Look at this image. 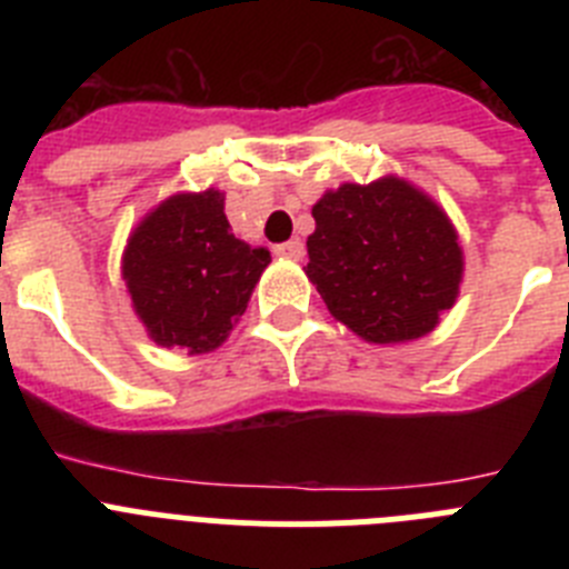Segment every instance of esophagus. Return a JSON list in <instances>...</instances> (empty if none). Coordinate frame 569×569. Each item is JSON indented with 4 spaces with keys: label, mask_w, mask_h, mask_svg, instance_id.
Listing matches in <instances>:
<instances>
[{
    "label": "esophagus",
    "mask_w": 569,
    "mask_h": 569,
    "mask_svg": "<svg viewBox=\"0 0 569 569\" xmlns=\"http://www.w3.org/2000/svg\"><path fill=\"white\" fill-rule=\"evenodd\" d=\"M276 256H284V259H301L305 256V244L299 239H290L284 244H276Z\"/></svg>",
    "instance_id": "34e87169"
}]
</instances>
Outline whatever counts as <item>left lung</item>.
I'll list each match as a JSON object with an SVG mask.
<instances>
[{
  "label": "left lung",
  "mask_w": 569,
  "mask_h": 569,
  "mask_svg": "<svg viewBox=\"0 0 569 569\" xmlns=\"http://www.w3.org/2000/svg\"><path fill=\"white\" fill-rule=\"evenodd\" d=\"M308 279L347 330L370 345L433 333L465 279V250L433 196L401 176L345 182L313 204Z\"/></svg>",
  "instance_id": "1"
}]
</instances>
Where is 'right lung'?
Masks as SVG:
<instances>
[{
    "label": "right lung",
    "mask_w": 569,
    "mask_h": 569,
    "mask_svg": "<svg viewBox=\"0 0 569 569\" xmlns=\"http://www.w3.org/2000/svg\"><path fill=\"white\" fill-rule=\"evenodd\" d=\"M270 264L268 248L230 233L224 193H173L128 236L122 279L150 339L188 356L228 341Z\"/></svg>",
    "instance_id": "1"
}]
</instances>
